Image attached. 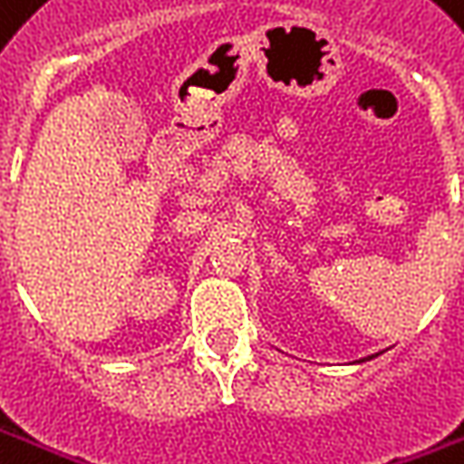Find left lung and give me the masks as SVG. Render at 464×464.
<instances>
[{"instance_id":"obj_1","label":"left lung","mask_w":464,"mask_h":464,"mask_svg":"<svg viewBox=\"0 0 464 464\" xmlns=\"http://www.w3.org/2000/svg\"><path fill=\"white\" fill-rule=\"evenodd\" d=\"M374 356H379V354H369V356H364V359H359V362H369V359H374Z\"/></svg>"}]
</instances>
